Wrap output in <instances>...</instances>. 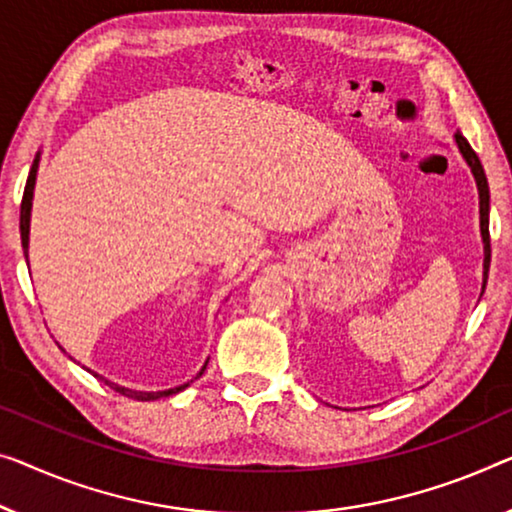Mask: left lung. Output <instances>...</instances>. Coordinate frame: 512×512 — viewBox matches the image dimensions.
I'll list each match as a JSON object with an SVG mask.
<instances>
[{
    "label": "left lung",
    "instance_id": "obj_1",
    "mask_svg": "<svg viewBox=\"0 0 512 512\" xmlns=\"http://www.w3.org/2000/svg\"><path fill=\"white\" fill-rule=\"evenodd\" d=\"M455 144L457 149H460L462 158L467 160L471 174H474L476 179V188H478V207H480V236H483V292H485V285H487V271H490V186H487V177H485V170L483 165H480V160L476 156V151L471 149V144L467 142V137H464L460 131L455 133ZM480 292V296H483Z\"/></svg>",
    "mask_w": 512,
    "mask_h": 512
}]
</instances>
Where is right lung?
<instances>
[{"mask_svg": "<svg viewBox=\"0 0 512 512\" xmlns=\"http://www.w3.org/2000/svg\"><path fill=\"white\" fill-rule=\"evenodd\" d=\"M38 163H41V151H38L36 158H34V165L32 170H29V177H27V186H25V195H22V204H20V239H22V250H25V257H27V266H29V223H32V202H34V188H36V172H38ZM207 363L204 361L202 370L197 372V375L186 381V384L181 386H174V388H165V391H137V388H126L121 384H114V381L105 379L101 375H96V372H91V375L103 379L105 384H108L112 391H117L121 395H126V398H133V400H140V402H154V400H160V398H170V395H177L181 393L183 388H188L190 384H193L195 379H200L204 375V370H207Z\"/></svg>", "mask_w": 512, "mask_h": 512, "instance_id": "right-lung-1", "label": "right lung"}]
</instances>
